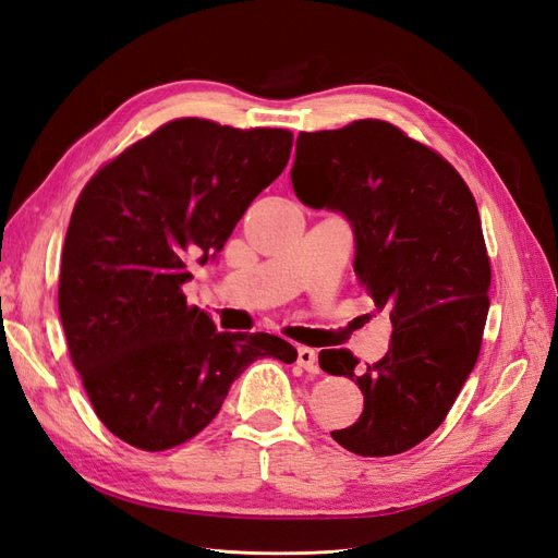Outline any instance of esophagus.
Masks as SVG:
<instances>
[{"mask_svg": "<svg viewBox=\"0 0 558 558\" xmlns=\"http://www.w3.org/2000/svg\"><path fill=\"white\" fill-rule=\"evenodd\" d=\"M298 365L305 367L307 373H316L318 365H316V351L310 347H300L298 349Z\"/></svg>", "mask_w": 558, "mask_h": 558, "instance_id": "34e87169", "label": "esophagus"}]
</instances>
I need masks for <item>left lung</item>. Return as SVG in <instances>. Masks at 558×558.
I'll use <instances>...</instances> for the list:
<instances>
[{"instance_id": "1", "label": "left lung", "mask_w": 558, "mask_h": 558, "mask_svg": "<svg viewBox=\"0 0 558 558\" xmlns=\"http://www.w3.org/2000/svg\"><path fill=\"white\" fill-rule=\"evenodd\" d=\"M291 181L307 207L349 218L353 269L393 324L386 356L363 369L349 349L318 353L365 398L332 440L359 456L408 451L442 424L480 356L492 263L477 202L437 150L377 118L300 132Z\"/></svg>"}]
</instances>
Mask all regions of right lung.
Listing matches in <instances>:
<instances>
[{
    "instance_id": "add662e5",
    "label": "right lung",
    "mask_w": 558,
    "mask_h": 558,
    "mask_svg": "<svg viewBox=\"0 0 558 558\" xmlns=\"http://www.w3.org/2000/svg\"><path fill=\"white\" fill-rule=\"evenodd\" d=\"M293 132L177 118L128 146L81 191L66 228L58 307L66 349L99 421L165 451L205 430L256 361L293 363L267 332H218L189 307V265L223 248L289 165Z\"/></svg>"
}]
</instances>
